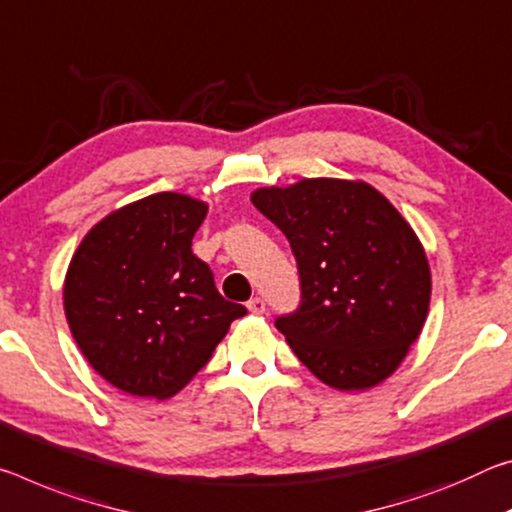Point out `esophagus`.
I'll return each instance as SVG.
<instances>
[{
	"mask_svg": "<svg viewBox=\"0 0 512 512\" xmlns=\"http://www.w3.org/2000/svg\"><path fill=\"white\" fill-rule=\"evenodd\" d=\"M247 308H249L251 313L261 315V313H265V301L261 297H254V299L247 301Z\"/></svg>",
	"mask_w": 512,
	"mask_h": 512,
	"instance_id": "1",
	"label": "esophagus"
}]
</instances>
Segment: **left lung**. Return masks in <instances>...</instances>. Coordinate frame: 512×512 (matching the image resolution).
<instances>
[{"mask_svg":"<svg viewBox=\"0 0 512 512\" xmlns=\"http://www.w3.org/2000/svg\"><path fill=\"white\" fill-rule=\"evenodd\" d=\"M254 206L288 238L299 270L297 311L276 329L322 383L365 390L406 358L431 299L422 242L363 181L304 179L261 188Z\"/></svg>","mask_w":512,"mask_h":512,"instance_id":"1","label":"left lung"}]
</instances>
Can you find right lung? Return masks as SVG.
Wrapping results in <instances>:
<instances>
[{
	"label": "right lung",
	"instance_id": "obj_1",
	"mask_svg": "<svg viewBox=\"0 0 512 512\" xmlns=\"http://www.w3.org/2000/svg\"><path fill=\"white\" fill-rule=\"evenodd\" d=\"M208 206L156 192L92 226L67 267L70 331L97 374L136 397L167 399L211 360L247 315L192 254Z\"/></svg>",
	"mask_w": 512,
	"mask_h": 512
}]
</instances>
